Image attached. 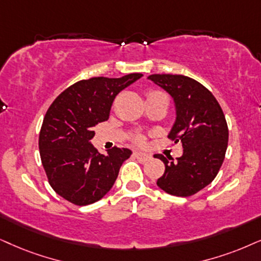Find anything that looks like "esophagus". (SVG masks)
Segmentation results:
<instances>
[{
	"label": "esophagus",
	"mask_w": 261,
	"mask_h": 261,
	"mask_svg": "<svg viewBox=\"0 0 261 261\" xmlns=\"http://www.w3.org/2000/svg\"><path fill=\"white\" fill-rule=\"evenodd\" d=\"M134 156L136 158L138 161H141V163H144V161H148L150 159V155L147 154V153H142V151H135L134 153Z\"/></svg>",
	"instance_id": "1"
}]
</instances>
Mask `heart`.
I'll list each match as a JSON object with an SVG mask.
<instances>
[{
  "instance_id": "heart-1",
  "label": "heart",
  "mask_w": 261,
  "mask_h": 261,
  "mask_svg": "<svg viewBox=\"0 0 261 261\" xmlns=\"http://www.w3.org/2000/svg\"><path fill=\"white\" fill-rule=\"evenodd\" d=\"M156 92H160V91H156V90H153V91H149V94L148 95H151V94H156ZM134 140L137 142V143H143V136L142 135H135L134 136Z\"/></svg>"
}]
</instances>
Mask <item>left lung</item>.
Wrapping results in <instances>:
<instances>
[{
    "label": "left lung",
    "mask_w": 261,
    "mask_h": 261,
    "mask_svg": "<svg viewBox=\"0 0 261 261\" xmlns=\"http://www.w3.org/2000/svg\"><path fill=\"white\" fill-rule=\"evenodd\" d=\"M148 79L173 98L176 121L169 138L183 146V155L176 160L154 155L165 164L156 184L171 195L191 196L219 172L229 140L225 115L212 92L195 79L182 74H151Z\"/></svg>",
    "instance_id": "obj_1"
}]
</instances>
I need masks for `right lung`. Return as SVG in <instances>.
I'll return each instance as SVG.
<instances>
[{
  "label": "right lung",
  "mask_w": 261,
  "mask_h": 261,
  "mask_svg": "<svg viewBox=\"0 0 261 261\" xmlns=\"http://www.w3.org/2000/svg\"><path fill=\"white\" fill-rule=\"evenodd\" d=\"M142 75L83 79L62 91L48 108L38 146L48 182L58 195L87 206L113 187L120 166L133 151L113 147L105 155L90 140L94 127L110 117L115 96Z\"/></svg>",
  "instance_id": "right-lung-1"
}]
</instances>
